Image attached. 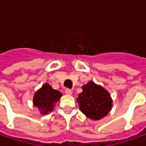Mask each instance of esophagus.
<instances>
[{"label":"esophagus","instance_id":"obj_1","mask_svg":"<svg viewBox=\"0 0 146 146\" xmlns=\"http://www.w3.org/2000/svg\"><path fill=\"white\" fill-rule=\"evenodd\" d=\"M65 94H68V95H71L72 94V90H69V89H66L65 90Z\"/></svg>","mask_w":146,"mask_h":146}]
</instances>
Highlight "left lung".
<instances>
[{
  "label": "left lung",
  "instance_id": "1",
  "mask_svg": "<svg viewBox=\"0 0 146 146\" xmlns=\"http://www.w3.org/2000/svg\"><path fill=\"white\" fill-rule=\"evenodd\" d=\"M77 103L81 111L92 120H100L106 116L112 109V99L109 92L102 86L90 81L82 86Z\"/></svg>",
  "mask_w": 146,
  "mask_h": 146
}]
</instances>
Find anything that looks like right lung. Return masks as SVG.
I'll use <instances>...</instances> for the list:
<instances>
[{
	"instance_id": "add662e5",
	"label": "right lung",
	"mask_w": 146,
	"mask_h": 146,
	"mask_svg": "<svg viewBox=\"0 0 146 146\" xmlns=\"http://www.w3.org/2000/svg\"><path fill=\"white\" fill-rule=\"evenodd\" d=\"M61 96L62 94L60 92L53 90L50 85L45 83L36 92L33 102L34 106L39 109L40 113L45 115L52 111L55 104L60 100Z\"/></svg>"
}]
</instances>
